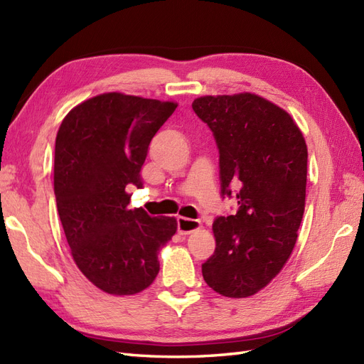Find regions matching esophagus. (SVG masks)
<instances>
[{"instance_id": "34e87169", "label": "esophagus", "mask_w": 364, "mask_h": 364, "mask_svg": "<svg viewBox=\"0 0 364 364\" xmlns=\"http://www.w3.org/2000/svg\"><path fill=\"white\" fill-rule=\"evenodd\" d=\"M200 228V222L199 220H194V219H188V218H178V231L179 234L185 235V234H190L196 230Z\"/></svg>"}]
</instances>
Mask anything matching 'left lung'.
<instances>
[{
  "label": "left lung",
  "mask_w": 364,
  "mask_h": 364,
  "mask_svg": "<svg viewBox=\"0 0 364 364\" xmlns=\"http://www.w3.org/2000/svg\"><path fill=\"white\" fill-rule=\"evenodd\" d=\"M193 110L218 144L220 193L239 203L234 215L215 218V250L202 276L225 297H250L277 276L296 245L306 142L287 112L252 93L202 96Z\"/></svg>",
  "instance_id": "left-lung-1"
}]
</instances>
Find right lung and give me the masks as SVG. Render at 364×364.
Listing matches in <instances>:
<instances>
[{
	"mask_svg": "<svg viewBox=\"0 0 364 364\" xmlns=\"http://www.w3.org/2000/svg\"><path fill=\"white\" fill-rule=\"evenodd\" d=\"M178 104L104 93L68 112L55 142L58 214L73 260L95 287L113 296L149 288L159 272L158 254L178 222L130 210L132 185L153 136Z\"/></svg>",
	"mask_w": 364,
	"mask_h": 364,
	"instance_id": "obj_1",
	"label": "right lung"
}]
</instances>
